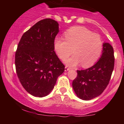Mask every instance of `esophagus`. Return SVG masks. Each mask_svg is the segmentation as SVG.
Returning <instances> with one entry per match:
<instances>
[{
  "instance_id": "esophagus-1",
  "label": "esophagus",
  "mask_w": 124,
  "mask_h": 124,
  "mask_svg": "<svg viewBox=\"0 0 124 124\" xmlns=\"http://www.w3.org/2000/svg\"><path fill=\"white\" fill-rule=\"evenodd\" d=\"M69 70H70V68H68V67H67V66L65 67V72H66V71H68Z\"/></svg>"
}]
</instances>
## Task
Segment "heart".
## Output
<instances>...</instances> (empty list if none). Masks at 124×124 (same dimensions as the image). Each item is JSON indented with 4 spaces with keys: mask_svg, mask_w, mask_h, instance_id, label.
Wrapping results in <instances>:
<instances>
[{
    "mask_svg": "<svg viewBox=\"0 0 124 124\" xmlns=\"http://www.w3.org/2000/svg\"><path fill=\"white\" fill-rule=\"evenodd\" d=\"M64 38L55 39L54 48L58 57L63 61L73 52L75 54L65 61L68 65L74 66L82 63L84 68H89L99 59L103 44L99 34L83 27H75L65 32Z\"/></svg>",
    "mask_w": 124,
    "mask_h": 124,
    "instance_id": "1",
    "label": "heart"
}]
</instances>
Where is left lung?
Listing matches in <instances>:
<instances>
[{
	"mask_svg": "<svg viewBox=\"0 0 124 124\" xmlns=\"http://www.w3.org/2000/svg\"><path fill=\"white\" fill-rule=\"evenodd\" d=\"M114 60L113 48L104 42L103 54L97 62L85 70H77L78 76L72 82V87L79 99L90 100L103 93L110 80Z\"/></svg>",
	"mask_w": 124,
	"mask_h": 124,
	"instance_id": "left-lung-1",
	"label": "left lung"
}]
</instances>
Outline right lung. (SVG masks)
Wrapping results in <instances>:
<instances>
[{
	"label": "right lung",
	"mask_w": 124,
	"mask_h": 124,
	"mask_svg": "<svg viewBox=\"0 0 124 124\" xmlns=\"http://www.w3.org/2000/svg\"><path fill=\"white\" fill-rule=\"evenodd\" d=\"M58 32L57 21L45 18L24 32L18 42L15 55L17 75L25 90L35 97L49 94L65 70L54 51Z\"/></svg>",
	"instance_id": "add662e5"
}]
</instances>
